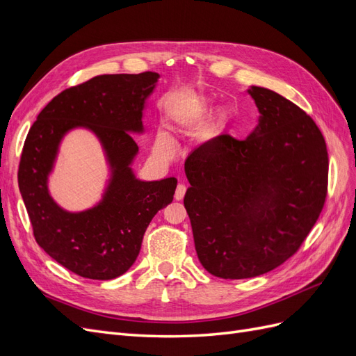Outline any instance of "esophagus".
<instances>
[{
  "mask_svg": "<svg viewBox=\"0 0 356 356\" xmlns=\"http://www.w3.org/2000/svg\"><path fill=\"white\" fill-rule=\"evenodd\" d=\"M186 186L184 184H178V187H177V191H175V199L177 200H182V197H184V195H186Z\"/></svg>",
  "mask_w": 356,
  "mask_h": 356,
  "instance_id": "obj_1",
  "label": "esophagus"
}]
</instances>
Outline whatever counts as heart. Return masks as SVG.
Segmentation results:
<instances>
[{"mask_svg":"<svg viewBox=\"0 0 356 356\" xmlns=\"http://www.w3.org/2000/svg\"><path fill=\"white\" fill-rule=\"evenodd\" d=\"M209 108V102L203 98H188L184 104H182L175 117H172V124L178 126L179 123H191L197 120ZM156 147L159 152H168L170 144L169 139L165 134H157L156 136Z\"/></svg>","mask_w":356,"mask_h":356,"instance_id":"heart-1","label":"heart"}]
</instances>
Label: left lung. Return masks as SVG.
Here are the masks:
<instances>
[{"label":"left lung","instance_id":"1","mask_svg":"<svg viewBox=\"0 0 356 356\" xmlns=\"http://www.w3.org/2000/svg\"><path fill=\"white\" fill-rule=\"evenodd\" d=\"M260 118L243 141L220 135L186 160L184 207L199 261L222 279L264 275L294 255L324 208L325 139L296 104L251 86Z\"/></svg>","mask_w":356,"mask_h":356}]
</instances>
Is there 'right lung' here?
<instances>
[{
	"instance_id": "right-lung-1",
	"label": "right lung",
	"mask_w": 356,
	"mask_h": 356,
	"mask_svg": "<svg viewBox=\"0 0 356 356\" xmlns=\"http://www.w3.org/2000/svg\"><path fill=\"white\" fill-rule=\"evenodd\" d=\"M157 72L98 75L55 96L29 129L19 165V190L37 243L75 275L108 281L126 273L154 215L174 200L177 178L141 181L132 170L145 99ZM83 127L100 139L111 168L103 199L70 213L48 193L61 139Z\"/></svg>"
}]
</instances>
